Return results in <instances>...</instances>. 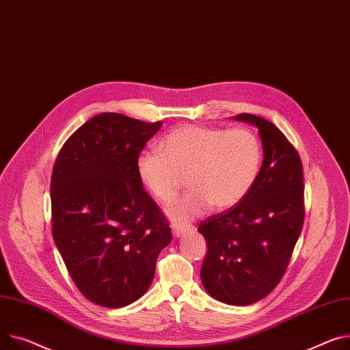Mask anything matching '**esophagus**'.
Returning a JSON list of instances; mask_svg holds the SVG:
<instances>
[{"label":"esophagus","instance_id":"34e87169","mask_svg":"<svg viewBox=\"0 0 350 350\" xmlns=\"http://www.w3.org/2000/svg\"><path fill=\"white\" fill-rule=\"evenodd\" d=\"M191 229H194L193 225H178V224L172 225V232H173L174 237H180V235L185 234V232H189Z\"/></svg>","mask_w":350,"mask_h":350}]
</instances>
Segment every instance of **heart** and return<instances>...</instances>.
Listing matches in <instances>:
<instances>
[{"instance_id": "obj_1", "label": "heart", "mask_w": 350, "mask_h": 350, "mask_svg": "<svg viewBox=\"0 0 350 350\" xmlns=\"http://www.w3.org/2000/svg\"><path fill=\"white\" fill-rule=\"evenodd\" d=\"M262 161V142L250 129L183 125L165 136L160 152L139 154L136 172L149 194L165 205L187 178L193 190L170 208V215L189 221L209 205L217 211L238 205L258 180Z\"/></svg>"}]
</instances>
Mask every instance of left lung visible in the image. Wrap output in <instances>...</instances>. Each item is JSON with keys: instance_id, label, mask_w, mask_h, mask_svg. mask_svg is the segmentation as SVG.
<instances>
[{"instance_id": "left-lung-1", "label": "left lung", "mask_w": 350, "mask_h": 350, "mask_svg": "<svg viewBox=\"0 0 350 350\" xmlns=\"http://www.w3.org/2000/svg\"><path fill=\"white\" fill-rule=\"evenodd\" d=\"M256 125L263 165L249 194L234 208L202 221L208 250L201 266L206 293L230 306H249L280 283L304 224V174L295 148L270 121L239 113Z\"/></svg>"}]
</instances>
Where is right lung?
I'll return each mask as SVG.
<instances>
[{"mask_svg": "<svg viewBox=\"0 0 350 350\" xmlns=\"http://www.w3.org/2000/svg\"><path fill=\"white\" fill-rule=\"evenodd\" d=\"M160 126L103 112L67 139L55 161L53 239L80 293L101 307L141 298L160 250L172 242L166 217L136 172L139 154Z\"/></svg>", "mask_w": 350, "mask_h": 350, "instance_id": "right-lung-1", "label": "right lung"}]
</instances>
